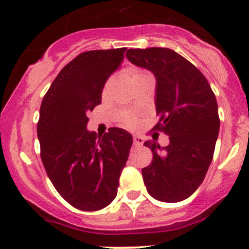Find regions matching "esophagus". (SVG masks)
<instances>
[{"label": "esophagus", "mask_w": 249, "mask_h": 249, "mask_svg": "<svg viewBox=\"0 0 249 249\" xmlns=\"http://www.w3.org/2000/svg\"><path fill=\"white\" fill-rule=\"evenodd\" d=\"M134 144L136 146H142V144H144V138H142V136L135 135L134 136Z\"/></svg>", "instance_id": "1"}]
</instances>
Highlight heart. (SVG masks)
Wrapping results in <instances>:
<instances>
[{
    "label": "heart",
    "instance_id": "1",
    "mask_svg": "<svg viewBox=\"0 0 249 249\" xmlns=\"http://www.w3.org/2000/svg\"><path fill=\"white\" fill-rule=\"evenodd\" d=\"M127 73L129 78H130L131 83H135V81L142 79V78L151 76V73L147 72V71L137 69V68H131V69L128 70ZM118 120L120 121V124H125V125H130L132 124V119L130 118V115L128 114H120L118 117Z\"/></svg>",
    "mask_w": 249,
    "mask_h": 249
}]
</instances>
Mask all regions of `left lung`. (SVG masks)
Returning a JSON list of instances; mask_svg holds the SVG:
<instances>
[{
  "mask_svg": "<svg viewBox=\"0 0 249 249\" xmlns=\"http://www.w3.org/2000/svg\"><path fill=\"white\" fill-rule=\"evenodd\" d=\"M125 56L155 76L160 120L154 129L170 139L162 148L144 142L153 152L152 163L142 170L146 189L160 202H181L200 186L212 162L220 130L215 95L204 74L175 51L130 49Z\"/></svg>",
  "mask_w": 249,
  "mask_h": 249,
  "instance_id": "1",
  "label": "left lung"
}]
</instances>
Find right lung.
<instances>
[{
  "label": "right lung",
  "instance_id": "add662e5",
  "mask_svg": "<svg viewBox=\"0 0 249 249\" xmlns=\"http://www.w3.org/2000/svg\"><path fill=\"white\" fill-rule=\"evenodd\" d=\"M125 50L79 54L60 71L40 105V159L57 193L78 210L110 205L132 145V136L124 129L111 128L97 138L86 128L87 113L101 104L104 85Z\"/></svg>",
  "mask_w": 249,
  "mask_h": 249
}]
</instances>
